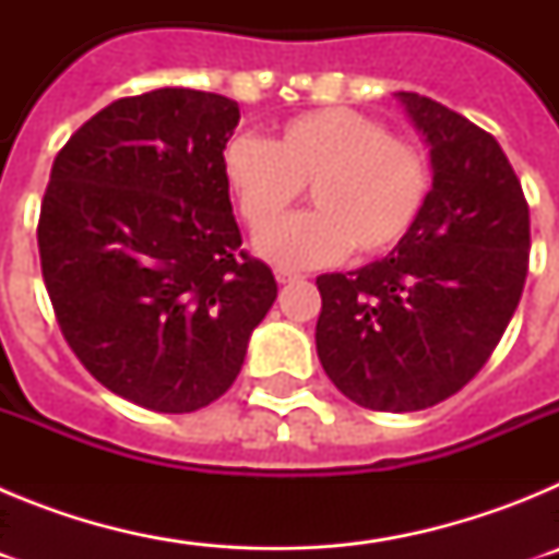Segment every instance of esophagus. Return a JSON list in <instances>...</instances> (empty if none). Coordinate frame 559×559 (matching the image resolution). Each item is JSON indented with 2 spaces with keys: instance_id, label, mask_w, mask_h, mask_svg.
<instances>
[{
  "instance_id": "34e87169",
  "label": "esophagus",
  "mask_w": 559,
  "mask_h": 559,
  "mask_svg": "<svg viewBox=\"0 0 559 559\" xmlns=\"http://www.w3.org/2000/svg\"><path fill=\"white\" fill-rule=\"evenodd\" d=\"M274 276L280 285H288V283H296V280H299V274H294V271H288V269H276Z\"/></svg>"
}]
</instances>
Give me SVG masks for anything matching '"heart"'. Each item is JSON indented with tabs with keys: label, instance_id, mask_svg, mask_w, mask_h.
I'll use <instances>...</instances> for the list:
<instances>
[{
	"label": "heart",
	"instance_id": "obj_1",
	"mask_svg": "<svg viewBox=\"0 0 559 559\" xmlns=\"http://www.w3.org/2000/svg\"><path fill=\"white\" fill-rule=\"evenodd\" d=\"M221 173L254 231L309 185L317 210L257 237V251L288 269L333 263L349 246L358 254L394 249L417 224L431 185L417 147L353 108L299 114L271 142L235 133L221 151Z\"/></svg>",
	"mask_w": 559,
	"mask_h": 559
}]
</instances>
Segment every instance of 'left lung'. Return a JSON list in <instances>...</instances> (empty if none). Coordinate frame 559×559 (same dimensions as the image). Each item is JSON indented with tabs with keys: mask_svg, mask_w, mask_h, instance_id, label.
Masks as SVG:
<instances>
[{
	"mask_svg": "<svg viewBox=\"0 0 559 559\" xmlns=\"http://www.w3.org/2000/svg\"><path fill=\"white\" fill-rule=\"evenodd\" d=\"M397 100L433 185L394 251L316 280V353L344 397L400 414L437 406L487 364L526 283L530 206L496 136L431 97Z\"/></svg>",
	"mask_w": 559,
	"mask_h": 559,
	"instance_id": "1",
	"label": "left lung"
}]
</instances>
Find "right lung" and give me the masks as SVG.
Here are the masks:
<instances>
[{"label": "right lung", "instance_id": "1", "mask_svg": "<svg viewBox=\"0 0 559 559\" xmlns=\"http://www.w3.org/2000/svg\"><path fill=\"white\" fill-rule=\"evenodd\" d=\"M235 100L122 97L52 162L38 254L63 338L108 392L187 414L235 383L276 280L240 251L221 151Z\"/></svg>", "mask_w": 559, "mask_h": 559}]
</instances>
